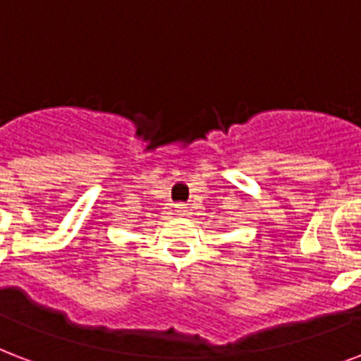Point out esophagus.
Here are the masks:
<instances>
[{
    "mask_svg": "<svg viewBox=\"0 0 361 361\" xmlns=\"http://www.w3.org/2000/svg\"><path fill=\"white\" fill-rule=\"evenodd\" d=\"M176 212H178V214H181V216H185V214H187V212H189V210H187V206L178 204V206H176Z\"/></svg>",
    "mask_w": 361,
    "mask_h": 361,
    "instance_id": "34e87169",
    "label": "esophagus"
}]
</instances>
